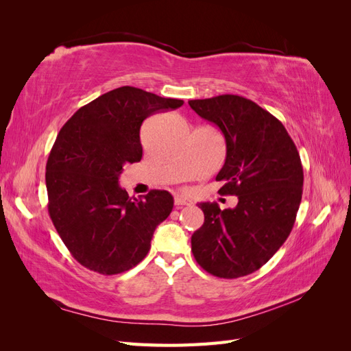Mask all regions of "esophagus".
<instances>
[{"mask_svg":"<svg viewBox=\"0 0 351 351\" xmlns=\"http://www.w3.org/2000/svg\"><path fill=\"white\" fill-rule=\"evenodd\" d=\"M174 204H176V206H184V205H192L193 202H192V199L190 197H186V196H182V195H177L176 197H174Z\"/></svg>","mask_w":351,"mask_h":351,"instance_id":"obj_1","label":"esophagus"}]
</instances>
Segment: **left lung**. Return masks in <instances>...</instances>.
Returning a JSON list of instances; mask_svg holds the SVG:
<instances>
[{
	"label": "left lung",
	"instance_id": "left-lung-1",
	"mask_svg": "<svg viewBox=\"0 0 351 351\" xmlns=\"http://www.w3.org/2000/svg\"><path fill=\"white\" fill-rule=\"evenodd\" d=\"M189 105L224 134L227 156L217 180L226 184L219 192L239 199L224 210L215 202L199 204L205 222L192 236L193 256L215 277H244L290 236L303 193L300 155L282 123L250 99L219 95Z\"/></svg>",
	"mask_w": 351,
	"mask_h": 351
}]
</instances>
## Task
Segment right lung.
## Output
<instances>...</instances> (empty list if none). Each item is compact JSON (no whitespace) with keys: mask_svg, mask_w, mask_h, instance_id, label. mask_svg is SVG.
<instances>
[{"mask_svg":"<svg viewBox=\"0 0 351 351\" xmlns=\"http://www.w3.org/2000/svg\"><path fill=\"white\" fill-rule=\"evenodd\" d=\"M183 104L121 86L79 108L62 125L47 162L48 212L84 268L121 274L149 252L154 231L171 214L174 199L167 190L132 199L119 178L124 165L142 159L143 120Z\"/></svg>","mask_w":351,"mask_h":351,"instance_id":"obj_1","label":"right lung"}]
</instances>
